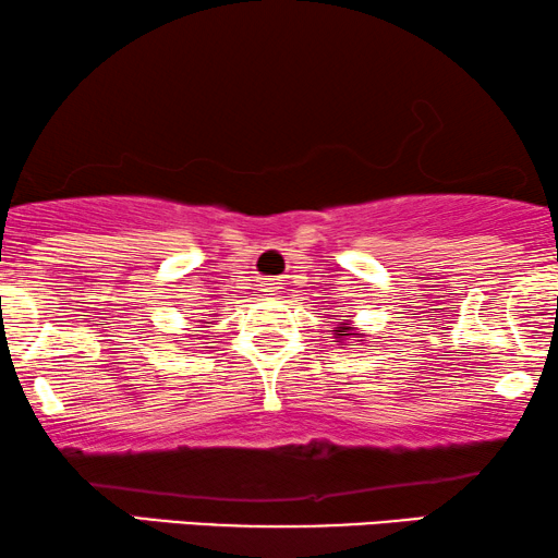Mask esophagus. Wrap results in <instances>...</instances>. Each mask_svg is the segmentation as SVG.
I'll return each mask as SVG.
<instances>
[{"mask_svg":"<svg viewBox=\"0 0 558 558\" xmlns=\"http://www.w3.org/2000/svg\"><path fill=\"white\" fill-rule=\"evenodd\" d=\"M262 291H267V293L278 291V283H272V280H267V283H265V288H262Z\"/></svg>","mask_w":558,"mask_h":558,"instance_id":"1","label":"esophagus"}]
</instances>
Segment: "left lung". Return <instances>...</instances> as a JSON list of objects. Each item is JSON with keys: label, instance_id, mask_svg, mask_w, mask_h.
Masks as SVG:
<instances>
[{"label": "left lung", "instance_id": "obj_1", "mask_svg": "<svg viewBox=\"0 0 558 558\" xmlns=\"http://www.w3.org/2000/svg\"><path fill=\"white\" fill-rule=\"evenodd\" d=\"M332 335H335V343H340V345H345V340H351V338H364V332H361L359 327H353L351 319L340 322V325L332 330Z\"/></svg>", "mask_w": 558, "mask_h": 558}]
</instances>
